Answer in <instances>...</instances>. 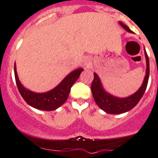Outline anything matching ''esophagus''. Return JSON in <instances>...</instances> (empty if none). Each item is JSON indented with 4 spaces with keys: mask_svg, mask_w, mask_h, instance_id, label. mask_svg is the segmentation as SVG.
Masks as SVG:
<instances>
[{
    "mask_svg": "<svg viewBox=\"0 0 158 158\" xmlns=\"http://www.w3.org/2000/svg\"><path fill=\"white\" fill-rule=\"evenodd\" d=\"M83 64H84V66L86 67V68H89V67L90 66V64H91L90 59H89V58L85 59L84 61H83Z\"/></svg>",
    "mask_w": 158,
    "mask_h": 158,
    "instance_id": "obj_1",
    "label": "esophagus"
}]
</instances>
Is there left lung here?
<instances>
[{"label":"left lung","mask_w":158,"mask_h":158,"mask_svg":"<svg viewBox=\"0 0 158 158\" xmlns=\"http://www.w3.org/2000/svg\"><path fill=\"white\" fill-rule=\"evenodd\" d=\"M120 24L127 31L132 32V31L127 25L123 24L122 22H120ZM145 54L147 67H146V75H145V79H144V82L139 90L130 97L125 98H119L107 94L102 89L98 75L94 73V79H93V82L91 83V92H92L93 97H94V99L97 105L101 109L103 110L104 111L108 114H122L130 110L138 103L140 99L143 96L145 90H146L149 76V57H148L146 52H145Z\"/></svg>","instance_id":"left-lung-1"}]
</instances>
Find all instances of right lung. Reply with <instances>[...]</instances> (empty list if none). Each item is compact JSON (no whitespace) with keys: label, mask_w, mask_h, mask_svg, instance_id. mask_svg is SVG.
Instances as JSON below:
<instances>
[{"label":"right lung","mask_w":158,"mask_h":158,"mask_svg":"<svg viewBox=\"0 0 158 158\" xmlns=\"http://www.w3.org/2000/svg\"><path fill=\"white\" fill-rule=\"evenodd\" d=\"M83 68L72 71L53 90L46 93H35L24 88L19 81L14 65V74L16 86L23 98L28 105L42 110H54L65 102L69 95L71 87L79 77Z\"/></svg>","instance_id":"right-lung-1"}]
</instances>
